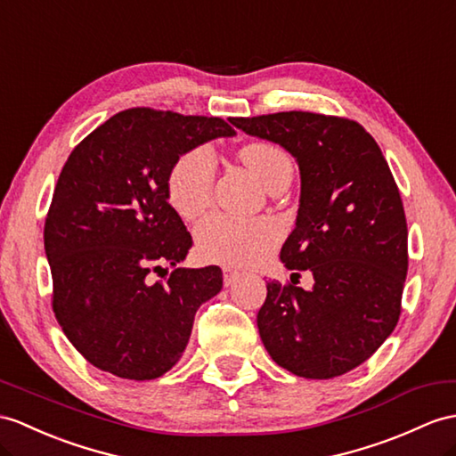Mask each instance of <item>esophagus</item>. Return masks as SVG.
<instances>
[{
    "label": "esophagus",
    "mask_w": 456,
    "mask_h": 456,
    "mask_svg": "<svg viewBox=\"0 0 456 456\" xmlns=\"http://www.w3.org/2000/svg\"><path fill=\"white\" fill-rule=\"evenodd\" d=\"M240 279H241V273L232 271V269H224V286H234Z\"/></svg>",
    "instance_id": "esophagus-1"
}]
</instances>
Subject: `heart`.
<instances>
[{
	"mask_svg": "<svg viewBox=\"0 0 456 456\" xmlns=\"http://www.w3.org/2000/svg\"><path fill=\"white\" fill-rule=\"evenodd\" d=\"M241 159L265 187H276L292 177L288 154L273 142H251L241 149ZM216 152L201 144L183 152L168 174V199L182 218L191 220L210 205L216 177ZM279 222L238 218L224 213L207 216L195 230L197 248L208 261L243 266L259 263L281 241Z\"/></svg>",
	"mask_w": 456,
	"mask_h": 456,
	"instance_id": "obj_1",
	"label": "heart"
}]
</instances>
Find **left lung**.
Returning a JSON list of instances; mask_svg holds the SVG:
<instances>
[{
    "label": "left lung",
    "mask_w": 456,
    "mask_h": 456,
    "mask_svg": "<svg viewBox=\"0 0 456 456\" xmlns=\"http://www.w3.org/2000/svg\"><path fill=\"white\" fill-rule=\"evenodd\" d=\"M230 124L281 144L302 180L281 261L312 273L314 288L266 282L257 314L265 348L297 377L344 375L373 356L401 315L408 228L395 177L379 144L352 119L279 112Z\"/></svg>",
    "instance_id": "1"
}]
</instances>
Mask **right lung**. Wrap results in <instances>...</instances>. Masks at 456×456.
Segmentation results:
<instances>
[{
    "mask_svg": "<svg viewBox=\"0 0 456 456\" xmlns=\"http://www.w3.org/2000/svg\"><path fill=\"white\" fill-rule=\"evenodd\" d=\"M234 135L220 118L131 108L69 154L44 249L55 319L94 368L151 381L182 358L197 309L222 290V271L180 266L193 241L168 203V174L183 152ZM162 264L173 274L151 285L146 274Z\"/></svg>",
    "mask_w": 456,
    "mask_h": 456,
    "instance_id": "1",
    "label": "right lung"
}]
</instances>
